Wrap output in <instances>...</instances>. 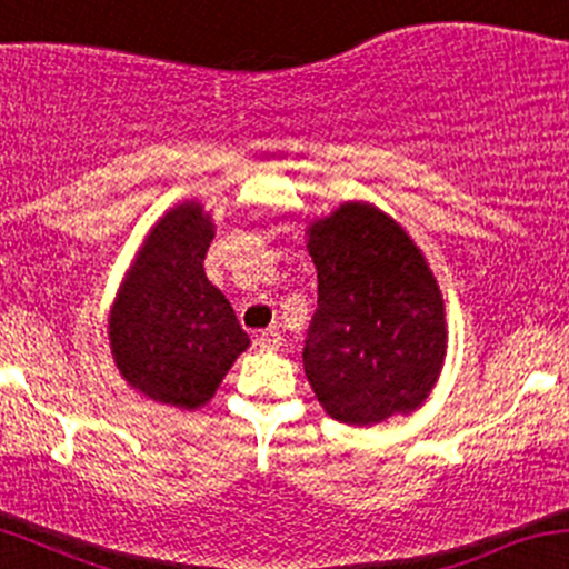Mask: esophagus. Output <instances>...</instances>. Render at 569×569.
Segmentation results:
<instances>
[{"label": "esophagus", "instance_id": "1", "mask_svg": "<svg viewBox=\"0 0 569 569\" xmlns=\"http://www.w3.org/2000/svg\"><path fill=\"white\" fill-rule=\"evenodd\" d=\"M279 343H282V336H279L277 328H268V330H263V333L254 336V347H260V349H277Z\"/></svg>", "mask_w": 569, "mask_h": 569}]
</instances>
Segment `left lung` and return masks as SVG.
<instances>
[{
	"label": "left lung",
	"mask_w": 569,
	"mask_h": 569,
	"mask_svg": "<svg viewBox=\"0 0 569 569\" xmlns=\"http://www.w3.org/2000/svg\"><path fill=\"white\" fill-rule=\"evenodd\" d=\"M317 311L306 379L330 417L379 425L411 413L446 357V309L422 250L373 203L349 201L309 226Z\"/></svg>",
	"instance_id": "1"
}]
</instances>
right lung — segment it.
Returning <instances> with one entry per match:
<instances>
[{"label":"right lung","mask_w":569,"mask_h":569,"mask_svg":"<svg viewBox=\"0 0 569 569\" xmlns=\"http://www.w3.org/2000/svg\"><path fill=\"white\" fill-rule=\"evenodd\" d=\"M214 239L201 203L169 209L147 233L110 311V349L120 376L163 406L193 411L250 347L236 311L207 279Z\"/></svg>","instance_id":"right-lung-1"}]
</instances>
